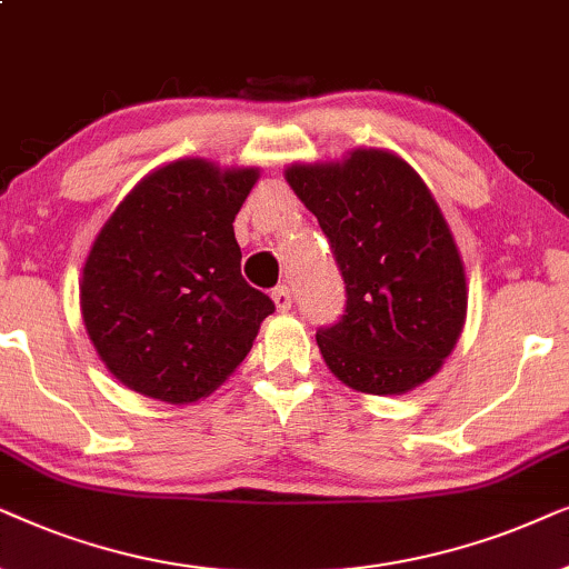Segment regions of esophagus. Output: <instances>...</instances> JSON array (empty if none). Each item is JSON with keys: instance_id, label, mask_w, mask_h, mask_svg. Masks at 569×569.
<instances>
[{"instance_id": "1", "label": "esophagus", "mask_w": 569, "mask_h": 569, "mask_svg": "<svg viewBox=\"0 0 569 569\" xmlns=\"http://www.w3.org/2000/svg\"><path fill=\"white\" fill-rule=\"evenodd\" d=\"M272 301H276L278 312H289L291 305H293L289 286H278V289H272Z\"/></svg>"}]
</instances>
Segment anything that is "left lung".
<instances>
[{"mask_svg": "<svg viewBox=\"0 0 569 569\" xmlns=\"http://www.w3.org/2000/svg\"><path fill=\"white\" fill-rule=\"evenodd\" d=\"M286 181L320 221L346 283V312L317 330L348 388L400 396L435 377L466 322V270L419 173L388 150L297 163Z\"/></svg>", "mask_w": 569, "mask_h": 569, "instance_id": "obj_1", "label": "left lung"}]
</instances>
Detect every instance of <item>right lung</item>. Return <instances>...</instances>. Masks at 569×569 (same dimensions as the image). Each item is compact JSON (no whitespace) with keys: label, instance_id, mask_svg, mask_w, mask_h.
Instances as JSON below:
<instances>
[{"label":"right lung","instance_id":"obj_1","mask_svg":"<svg viewBox=\"0 0 569 569\" xmlns=\"http://www.w3.org/2000/svg\"><path fill=\"white\" fill-rule=\"evenodd\" d=\"M257 177L181 158L148 173L103 223L80 309L101 361L130 390L177 406L210 396L276 312L241 278L233 237Z\"/></svg>","mask_w":569,"mask_h":569}]
</instances>
